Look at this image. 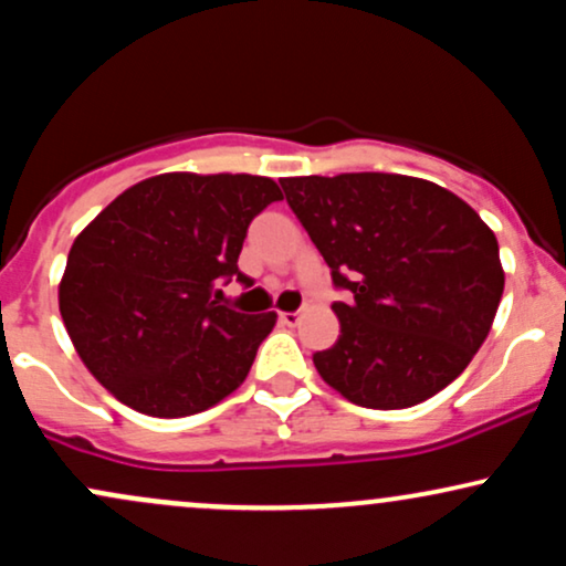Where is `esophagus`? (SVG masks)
<instances>
[{
  "instance_id": "obj_1",
  "label": "esophagus",
  "mask_w": 566,
  "mask_h": 566,
  "mask_svg": "<svg viewBox=\"0 0 566 566\" xmlns=\"http://www.w3.org/2000/svg\"><path fill=\"white\" fill-rule=\"evenodd\" d=\"M279 322L287 324V327H295V324L301 322V311H282V314H279Z\"/></svg>"
}]
</instances>
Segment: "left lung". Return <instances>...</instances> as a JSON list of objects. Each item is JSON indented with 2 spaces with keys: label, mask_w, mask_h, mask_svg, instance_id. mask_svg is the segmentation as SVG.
Instances as JSON below:
<instances>
[{
  "label": "left lung",
  "mask_w": 566,
  "mask_h": 566,
  "mask_svg": "<svg viewBox=\"0 0 566 566\" xmlns=\"http://www.w3.org/2000/svg\"><path fill=\"white\" fill-rule=\"evenodd\" d=\"M290 210L329 265L337 343L329 386L367 409L431 399L469 367L503 297L495 233L437 184L386 172L284 178Z\"/></svg>",
  "instance_id": "left-lung-1"
}]
</instances>
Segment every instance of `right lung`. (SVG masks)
<instances>
[{
	"label": "right lung",
	"mask_w": 566,
	"mask_h": 566,
	"mask_svg": "<svg viewBox=\"0 0 566 566\" xmlns=\"http://www.w3.org/2000/svg\"><path fill=\"white\" fill-rule=\"evenodd\" d=\"M282 191L258 175L167 172L127 188L76 237L61 316L122 405L186 418L242 386L276 314L220 303L247 229Z\"/></svg>",
	"instance_id": "add662e5"
}]
</instances>
